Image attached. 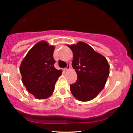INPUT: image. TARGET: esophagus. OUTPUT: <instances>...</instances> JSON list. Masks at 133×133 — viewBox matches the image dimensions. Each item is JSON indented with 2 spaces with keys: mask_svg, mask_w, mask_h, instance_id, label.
I'll return each instance as SVG.
<instances>
[{
  "mask_svg": "<svg viewBox=\"0 0 133 133\" xmlns=\"http://www.w3.org/2000/svg\"><path fill=\"white\" fill-rule=\"evenodd\" d=\"M70 69H71V65L68 64V66H67V68H65L64 70L65 72H67V71H68L69 70H70Z\"/></svg>",
  "mask_w": 133,
  "mask_h": 133,
  "instance_id": "1",
  "label": "esophagus"
}]
</instances>
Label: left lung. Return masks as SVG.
<instances>
[{"mask_svg": "<svg viewBox=\"0 0 133 133\" xmlns=\"http://www.w3.org/2000/svg\"><path fill=\"white\" fill-rule=\"evenodd\" d=\"M73 52L72 66L77 73V81L70 85L73 96L80 101L94 99L104 88L109 74V65L104 56L85 42L68 44Z\"/></svg>", "mask_w": 133, "mask_h": 133, "instance_id": "1", "label": "left lung"}]
</instances>
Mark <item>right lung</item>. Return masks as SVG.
<instances>
[{
  "mask_svg": "<svg viewBox=\"0 0 133 133\" xmlns=\"http://www.w3.org/2000/svg\"><path fill=\"white\" fill-rule=\"evenodd\" d=\"M54 45L45 41L35 44L20 65L22 82L27 91L37 99H45L52 94L62 70L54 68Z\"/></svg>",
  "mask_w": 133,
  "mask_h": 133,
  "instance_id": "right-lung-1",
  "label": "right lung"
}]
</instances>
